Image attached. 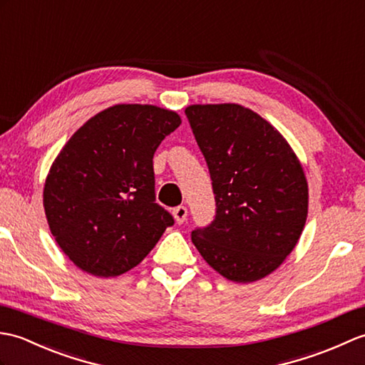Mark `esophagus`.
I'll return each instance as SVG.
<instances>
[{
  "instance_id": "34e87169",
  "label": "esophagus",
  "mask_w": 365,
  "mask_h": 365,
  "mask_svg": "<svg viewBox=\"0 0 365 365\" xmlns=\"http://www.w3.org/2000/svg\"><path fill=\"white\" fill-rule=\"evenodd\" d=\"M173 217L175 222L178 225H182L185 220H187V207L185 206H178L173 209Z\"/></svg>"
}]
</instances>
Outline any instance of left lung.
<instances>
[{
	"mask_svg": "<svg viewBox=\"0 0 365 365\" xmlns=\"http://www.w3.org/2000/svg\"><path fill=\"white\" fill-rule=\"evenodd\" d=\"M185 115L217 206L214 222L192 231L193 245L226 279H262L303 232L309 190L302 162L277 128L240 104H192Z\"/></svg>",
	"mask_w": 365,
	"mask_h": 365,
	"instance_id": "left-lung-1",
	"label": "left lung"
}]
</instances>
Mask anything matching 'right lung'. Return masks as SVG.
Returning <instances> with one entry per match:
<instances>
[{
    "instance_id": "1",
    "label": "right lung",
    "mask_w": 365,
    "mask_h": 365,
    "mask_svg": "<svg viewBox=\"0 0 365 365\" xmlns=\"http://www.w3.org/2000/svg\"><path fill=\"white\" fill-rule=\"evenodd\" d=\"M180 125L175 110L115 104L88 118L61 150L43 207L53 237L78 269L98 278L123 274L175 223L155 201L153 156Z\"/></svg>"
}]
</instances>
